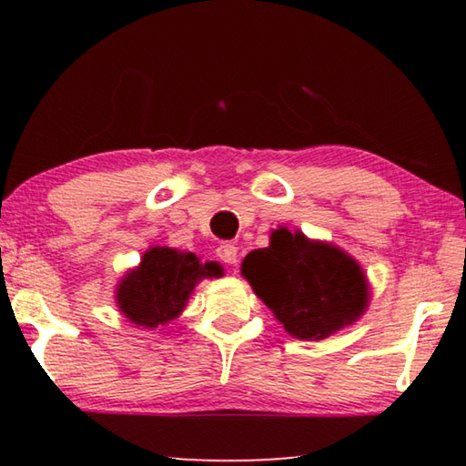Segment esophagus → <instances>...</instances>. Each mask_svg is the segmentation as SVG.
I'll return each mask as SVG.
<instances>
[{
    "mask_svg": "<svg viewBox=\"0 0 466 466\" xmlns=\"http://www.w3.org/2000/svg\"><path fill=\"white\" fill-rule=\"evenodd\" d=\"M216 255L219 261H224L228 265H234L236 258H238V247H234L230 242H222L216 250Z\"/></svg>",
    "mask_w": 466,
    "mask_h": 466,
    "instance_id": "1",
    "label": "esophagus"
}]
</instances>
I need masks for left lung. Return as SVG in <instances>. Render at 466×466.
<instances>
[{
	"label": "left lung",
	"mask_w": 466,
	"mask_h": 466,
	"mask_svg": "<svg viewBox=\"0 0 466 466\" xmlns=\"http://www.w3.org/2000/svg\"><path fill=\"white\" fill-rule=\"evenodd\" d=\"M242 275L283 329L309 341L351 325L368 306L366 275L351 257L286 228L267 248L248 252Z\"/></svg>",
	"instance_id": "obj_1"
}]
</instances>
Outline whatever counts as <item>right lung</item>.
<instances>
[{"mask_svg":"<svg viewBox=\"0 0 466 466\" xmlns=\"http://www.w3.org/2000/svg\"><path fill=\"white\" fill-rule=\"evenodd\" d=\"M219 273L218 263L201 265L193 252L156 247L121 281L116 302L133 325L154 329L178 317L197 281Z\"/></svg>","mask_w":466,"mask_h":466,"instance_id":"add662e5","label":"right lung"}]
</instances>
